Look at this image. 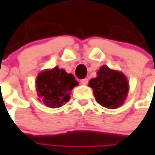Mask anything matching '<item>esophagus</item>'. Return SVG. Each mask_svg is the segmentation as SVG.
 Wrapping results in <instances>:
<instances>
[{"instance_id":"1","label":"esophagus","mask_w":155,"mask_h":155,"mask_svg":"<svg viewBox=\"0 0 155 155\" xmlns=\"http://www.w3.org/2000/svg\"><path fill=\"white\" fill-rule=\"evenodd\" d=\"M80 83H81V84H84V85H85V84H88V79H87V78H84V79L80 80Z\"/></svg>"}]
</instances>
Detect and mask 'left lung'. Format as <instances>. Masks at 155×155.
<instances>
[{
	"mask_svg": "<svg viewBox=\"0 0 155 155\" xmlns=\"http://www.w3.org/2000/svg\"><path fill=\"white\" fill-rule=\"evenodd\" d=\"M95 98L107 109H117L124 104L129 91L128 78L122 72L106 65L101 66L97 77L89 81Z\"/></svg>",
	"mask_w": 155,
	"mask_h": 155,
	"instance_id": "left-lung-1",
	"label": "left lung"
}]
</instances>
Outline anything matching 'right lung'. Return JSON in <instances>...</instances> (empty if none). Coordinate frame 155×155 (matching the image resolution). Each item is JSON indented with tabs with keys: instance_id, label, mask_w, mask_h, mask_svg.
<instances>
[{
	"instance_id": "right-lung-1",
	"label": "right lung",
	"mask_w": 155,
	"mask_h": 155,
	"mask_svg": "<svg viewBox=\"0 0 155 155\" xmlns=\"http://www.w3.org/2000/svg\"><path fill=\"white\" fill-rule=\"evenodd\" d=\"M78 85L73 75L58 66L42 71L35 81L39 102L51 109L59 108L67 103L72 89Z\"/></svg>"
}]
</instances>
